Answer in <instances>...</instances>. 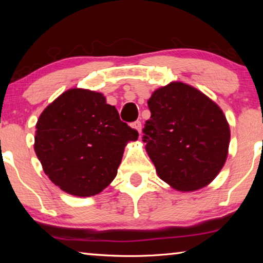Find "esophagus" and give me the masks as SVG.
I'll list each match as a JSON object with an SVG mask.
<instances>
[{"label":"esophagus","mask_w":263,"mask_h":263,"mask_svg":"<svg viewBox=\"0 0 263 263\" xmlns=\"http://www.w3.org/2000/svg\"><path fill=\"white\" fill-rule=\"evenodd\" d=\"M133 128H136V130L139 132V133H141V122H139V121H137V122H135L133 123Z\"/></svg>","instance_id":"obj_1"}]
</instances>
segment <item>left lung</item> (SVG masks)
<instances>
[{
    "label": "left lung",
    "instance_id": "8db88e82",
    "mask_svg": "<svg viewBox=\"0 0 263 263\" xmlns=\"http://www.w3.org/2000/svg\"><path fill=\"white\" fill-rule=\"evenodd\" d=\"M147 103L144 142L160 179L183 193L211 183L229 154L231 132L222 110L179 81L154 90Z\"/></svg>",
    "mask_w": 263,
    "mask_h": 263
}]
</instances>
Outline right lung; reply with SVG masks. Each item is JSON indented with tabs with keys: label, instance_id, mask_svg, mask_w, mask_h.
Listing matches in <instances>:
<instances>
[{
	"label": "right lung",
	"instance_id": "right-lung-1",
	"mask_svg": "<svg viewBox=\"0 0 263 263\" xmlns=\"http://www.w3.org/2000/svg\"><path fill=\"white\" fill-rule=\"evenodd\" d=\"M34 152L53 183L90 197L117 175L128 141L138 132L119 118L103 94L73 88L47 105L35 124Z\"/></svg>",
	"mask_w": 263,
	"mask_h": 263
}]
</instances>
